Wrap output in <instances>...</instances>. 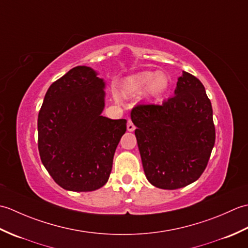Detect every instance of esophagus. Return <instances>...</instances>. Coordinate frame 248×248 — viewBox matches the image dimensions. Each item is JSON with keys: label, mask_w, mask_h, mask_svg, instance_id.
I'll use <instances>...</instances> for the list:
<instances>
[{"label": "esophagus", "mask_w": 248, "mask_h": 248, "mask_svg": "<svg viewBox=\"0 0 248 248\" xmlns=\"http://www.w3.org/2000/svg\"><path fill=\"white\" fill-rule=\"evenodd\" d=\"M127 129H128V131H134V130H135V125L133 124V123H132V120H131V119H129V120H128Z\"/></svg>", "instance_id": "34e87169"}]
</instances>
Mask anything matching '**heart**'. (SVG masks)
Wrapping results in <instances>:
<instances>
[{"instance_id": "1", "label": "heart", "mask_w": 248, "mask_h": 248, "mask_svg": "<svg viewBox=\"0 0 248 248\" xmlns=\"http://www.w3.org/2000/svg\"><path fill=\"white\" fill-rule=\"evenodd\" d=\"M167 87L168 78L164 73L144 71L127 78L123 91L127 96H134L147 88V96L157 99L166 93Z\"/></svg>"}]
</instances>
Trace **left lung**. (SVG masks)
I'll return each instance as SVG.
<instances>
[{"label": "left lung", "instance_id": "1", "mask_svg": "<svg viewBox=\"0 0 248 248\" xmlns=\"http://www.w3.org/2000/svg\"><path fill=\"white\" fill-rule=\"evenodd\" d=\"M175 93L162 104H136L131 110L145 175L164 189L196 181L215 143L212 105L202 83L183 72Z\"/></svg>", "mask_w": 248, "mask_h": 248}]
</instances>
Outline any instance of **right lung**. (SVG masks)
I'll return each instance as SVG.
<instances>
[{
  "label": "right lung",
  "mask_w": 248,
  "mask_h": 248,
  "mask_svg": "<svg viewBox=\"0 0 248 248\" xmlns=\"http://www.w3.org/2000/svg\"><path fill=\"white\" fill-rule=\"evenodd\" d=\"M104 82L78 66L51 84L38 114V150L53 180L73 192L103 186L127 120L101 116Z\"/></svg>",
  "instance_id": "obj_1"
}]
</instances>
